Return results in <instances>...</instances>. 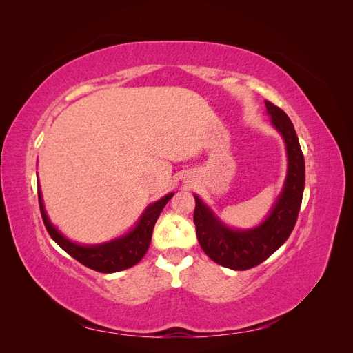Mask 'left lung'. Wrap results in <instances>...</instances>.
<instances>
[{
    "label": "left lung",
    "instance_id": "8db88e82",
    "mask_svg": "<svg viewBox=\"0 0 353 353\" xmlns=\"http://www.w3.org/2000/svg\"><path fill=\"white\" fill-rule=\"evenodd\" d=\"M266 110L272 125L283 135L288 172L284 190L262 225L249 231L231 230L213 216V213L194 196V225L197 240L209 258L225 268L245 271L262 263L279 250L296 225L305 188V159L294 126L288 116L274 103L266 100Z\"/></svg>",
    "mask_w": 353,
    "mask_h": 353
}]
</instances>
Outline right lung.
Wrapping results in <instances>:
<instances>
[{
	"label": "right lung",
	"instance_id": "obj_1",
	"mask_svg": "<svg viewBox=\"0 0 353 353\" xmlns=\"http://www.w3.org/2000/svg\"><path fill=\"white\" fill-rule=\"evenodd\" d=\"M172 196L174 194L170 193L148 206L143 213L141 219L138 221L137 227L122 239H117L100 245H79L63 237L61 234L51 225L46 215L44 205H42L41 191L38 190L41 216L51 239L54 240L63 250L69 253L73 259H77L78 262L87 266V268L103 274L128 270L144 258V254L147 253L148 245H150L152 241L154 223L160 215V212H162V209Z\"/></svg>",
	"mask_w": 353,
	"mask_h": 353
}]
</instances>
